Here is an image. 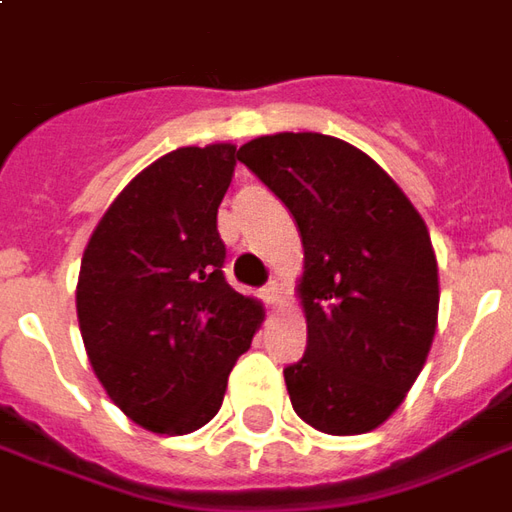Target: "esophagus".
<instances>
[{
  "label": "esophagus",
  "mask_w": 512,
  "mask_h": 512,
  "mask_svg": "<svg viewBox=\"0 0 512 512\" xmlns=\"http://www.w3.org/2000/svg\"><path fill=\"white\" fill-rule=\"evenodd\" d=\"M263 302L266 307H277L282 302V288L277 282H268L266 288H263Z\"/></svg>",
  "instance_id": "obj_1"
}]
</instances>
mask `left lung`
Returning a JSON list of instances; mask_svg holds the SVG:
<instances>
[{
    "label": "left lung",
    "instance_id": "1",
    "mask_svg": "<svg viewBox=\"0 0 512 512\" xmlns=\"http://www.w3.org/2000/svg\"><path fill=\"white\" fill-rule=\"evenodd\" d=\"M238 160L291 210L305 246L307 349L285 368L296 416L327 435L388 421L421 374L438 327L427 224L385 171L321 132H277Z\"/></svg>",
    "mask_w": 512,
    "mask_h": 512
}]
</instances>
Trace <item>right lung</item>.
<instances>
[{
    "mask_svg": "<svg viewBox=\"0 0 512 512\" xmlns=\"http://www.w3.org/2000/svg\"><path fill=\"white\" fill-rule=\"evenodd\" d=\"M232 144L182 146L121 191L85 246L82 343L113 405L157 435H188L219 413L263 305L224 280L219 205Z\"/></svg>",
    "mask_w": 512,
    "mask_h": 512,
    "instance_id": "add662e5",
    "label": "right lung"
}]
</instances>
